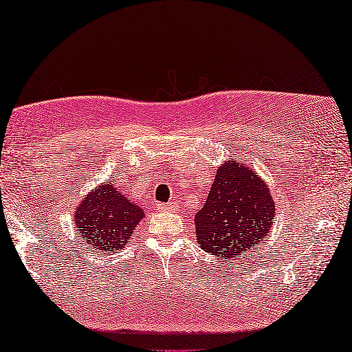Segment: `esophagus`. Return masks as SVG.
I'll use <instances>...</instances> for the list:
<instances>
[{
    "label": "esophagus",
    "mask_w": 352,
    "mask_h": 352,
    "mask_svg": "<svg viewBox=\"0 0 352 352\" xmlns=\"http://www.w3.org/2000/svg\"><path fill=\"white\" fill-rule=\"evenodd\" d=\"M156 210L161 211V213H164V211H172L174 210V204H158L156 205Z\"/></svg>",
    "instance_id": "obj_1"
}]
</instances>
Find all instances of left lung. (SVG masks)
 <instances>
[{
    "label": "left lung",
    "instance_id": "left-lung-1",
    "mask_svg": "<svg viewBox=\"0 0 352 352\" xmlns=\"http://www.w3.org/2000/svg\"><path fill=\"white\" fill-rule=\"evenodd\" d=\"M274 219L271 189L248 164L228 160L217 167L204 208L194 216L197 244L210 255L233 260L255 250Z\"/></svg>",
    "mask_w": 352,
    "mask_h": 352
}]
</instances>
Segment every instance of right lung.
Listing matches in <instances>:
<instances>
[{
  "label": "right lung",
  "mask_w": 352,
  "mask_h": 352,
  "mask_svg": "<svg viewBox=\"0 0 352 352\" xmlns=\"http://www.w3.org/2000/svg\"><path fill=\"white\" fill-rule=\"evenodd\" d=\"M144 210L109 180L94 188L75 210V228L97 254L122 249L142 221Z\"/></svg>",
  "instance_id": "1"
}]
</instances>
